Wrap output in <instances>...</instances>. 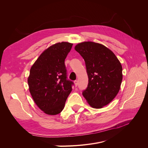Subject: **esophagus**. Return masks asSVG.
I'll return each mask as SVG.
<instances>
[{"instance_id": "obj_1", "label": "esophagus", "mask_w": 148, "mask_h": 148, "mask_svg": "<svg viewBox=\"0 0 148 148\" xmlns=\"http://www.w3.org/2000/svg\"><path fill=\"white\" fill-rule=\"evenodd\" d=\"M74 83H75V86H77L78 84V82L77 81V80H75V81L74 82Z\"/></svg>"}]
</instances>
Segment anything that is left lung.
Returning <instances> with one entry per match:
<instances>
[{
    "mask_svg": "<svg viewBox=\"0 0 148 148\" xmlns=\"http://www.w3.org/2000/svg\"><path fill=\"white\" fill-rule=\"evenodd\" d=\"M75 49L84 60L89 78L83 96L92 108H102L119 92L123 78L122 65L112 51L99 43L80 42Z\"/></svg>",
    "mask_w": 148,
    "mask_h": 148,
    "instance_id": "left-lung-1",
    "label": "left lung"
}]
</instances>
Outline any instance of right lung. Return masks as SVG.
I'll list each match as a JSON object with an SVG mask.
<instances>
[{"instance_id": "obj_1", "label": "right lung", "mask_w": 148, "mask_h": 148, "mask_svg": "<svg viewBox=\"0 0 148 148\" xmlns=\"http://www.w3.org/2000/svg\"><path fill=\"white\" fill-rule=\"evenodd\" d=\"M72 43L57 42L44 51L31 67L29 90L39 108L47 115L59 114L64 109L73 83L66 79L65 59Z\"/></svg>"}]
</instances>
